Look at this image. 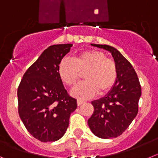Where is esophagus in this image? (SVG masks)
<instances>
[{
	"label": "esophagus",
	"mask_w": 158,
	"mask_h": 158,
	"mask_svg": "<svg viewBox=\"0 0 158 158\" xmlns=\"http://www.w3.org/2000/svg\"><path fill=\"white\" fill-rule=\"evenodd\" d=\"M86 103V102L85 101H82V100H78L77 101V104H78V106H81L82 105H83V104Z\"/></svg>",
	"instance_id": "1"
}]
</instances>
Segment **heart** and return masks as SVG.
<instances>
[{"label":"heart","instance_id":"heart-1","mask_svg":"<svg viewBox=\"0 0 158 158\" xmlns=\"http://www.w3.org/2000/svg\"><path fill=\"white\" fill-rule=\"evenodd\" d=\"M85 73L86 81L78 85L72 95L79 99L94 97L98 90L101 94L109 91L117 79V68L113 60L106 58L98 50H87L74 56L73 60L65 57L58 65V74L68 86H76Z\"/></svg>","mask_w":158,"mask_h":158}]
</instances>
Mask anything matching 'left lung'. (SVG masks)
Instances as JSON below:
<instances>
[{"label": "left lung", "mask_w": 158, "mask_h": 158, "mask_svg": "<svg viewBox=\"0 0 158 158\" xmlns=\"http://www.w3.org/2000/svg\"><path fill=\"white\" fill-rule=\"evenodd\" d=\"M91 45L111 52L117 68V79L106 96L91 102L94 110L88 125L98 137L116 138L137 116L141 86L134 68L117 49L108 45Z\"/></svg>", "instance_id": "1"}]
</instances>
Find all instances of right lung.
I'll list each match as a JSON object with an SVG mask.
<instances>
[{"label":"right lung","mask_w":158,"mask_h":158,"mask_svg":"<svg viewBox=\"0 0 158 158\" xmlns=\"http://www.w3.org/2000/svg\"><path fill=\"white\" fill-rule=\"evenodd\" d=\"M72 44L51 45L24 73L17 96L19 114L31 135L55 142L66 132L77 101L69 96L58 74V65Z\"/></svg>","instance_id":"add662e5"}]
</instances>
